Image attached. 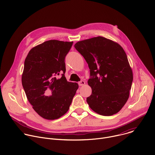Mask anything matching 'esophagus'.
<instances>
[{"label": "esophagus", "mask_w": 155, "mask_h": 155, "mask_svg": "<svg viewBox=\"0 0 155 155\" xmlns=\"http://www.w3.org/2000/svg\"><path fill=\"white\" fill-rule=\"evenodd\" d=\"M84 84H85V81H83V80L80 81H79V82H78V85H79L80 86H81L84 85Z\"/></svg>", "instance_id": "esophagus-1"}]
</instances>
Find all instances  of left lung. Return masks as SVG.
I'll return each instance as SVG.
<instances>
[{
  "label": "left lung",
  "instance_id": "obj_1",
  "mask_svg": "<svg viewBox=\"0 0 155 155\" xmlns=\"http://www.w3.org/2000/svg\"><path fill=\"white\" fill-rule=\"evenodd\" d=\"M75 49L84 57L93 76L87 81L92 89L86 98L90 107L103 116H111L126 103L133 74L127 55L117 42L96 37L76 43Z\"/></svg>",
  "mask_w": 155,
  "mask_h": 155
}]
</instances>
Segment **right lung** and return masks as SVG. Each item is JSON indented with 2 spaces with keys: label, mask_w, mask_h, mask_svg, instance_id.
I'll use <instances>...</instances> for the list:
<instances>
[{
  "label": "right lung",
  "mask_w": 155,
  "mask_h": 155,
  "mask_svg": "<svg viewBox=\"0 0 155 155\" xmlns=\"http://www.w3.org/2000/svg\"><path fill=\"white\" fill-rule=\"evenodd\" d=\"M73 41L50 40L32 48L25 61L22 84L32 108L41 117L58 119L67 112L78 88L68 81L65 57ZM63 72L61 79L55 76Z\"/></svg>",
  "instance_id": "obj_1"
}]
</instances>
